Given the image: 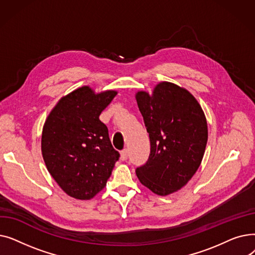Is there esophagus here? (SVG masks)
I'll return each mask as SVG.
<instances>
[{"label":"esophagus","instance_id":"obj_1","mask_svg":"<svg viewBox=\"0 0 255 255\" xmlns=\"http://www.w3.org/2000/svg\"><path fill=\"white\" fill-rule=\"evenodd\" d=\"M121 160H123V161H125V160H127L128 158V151L127 150H123L122 152H121Z\"/></svg>","mask_w":255,"mask_h":255}]
</instances>
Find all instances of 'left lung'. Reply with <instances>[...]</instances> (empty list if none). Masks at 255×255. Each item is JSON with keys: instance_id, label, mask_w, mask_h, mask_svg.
<instances>
[{"instance_id": "8db88e82", "label": "left lung", "mask_w": 255, "mask_h": 255, "mask_svg": "<svg viewBox=\"0 0 255 255\" xmlns=\"http://www.w3.org/2000/svg\"><path fill=\"white\" fill-rule=\"evenodd\" d=\"M135 99L151 141L148 161L136 168L139 182L157 195L180 190L198 169L208 141L205 113L192 94L168 82Z\"/></svg>"}]
</instances>
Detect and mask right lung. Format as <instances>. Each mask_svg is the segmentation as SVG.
<instances>
[{
	"mask_svg": "<svg viewBox=\"0 0 255 255\" xmlns=\"http://www.w3.org/2000/svg\"><path fill=\"white\" fill-rule=\"evenodd\" d=\"M118 92L89 86L63 96L45 120L41 152L50 176L69 196L87 200L106 186L120 154L99 120Z\"/></svg>",
	"mask_w": 255,
	"mask_h": 255,
	"instance_id": "right-lung-1",
	"label": "right lung"
}]
</instances>
